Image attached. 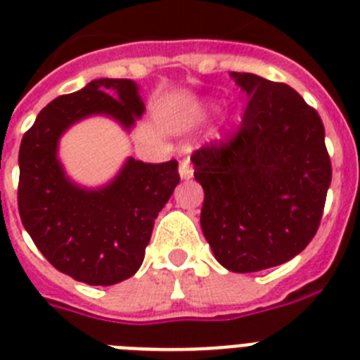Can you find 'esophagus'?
Here are the masks:
<instances>
[{
	"mask_svg": "<svg viewBox=\"0 0 360 360\" xmlns=\"http://www.w3.org/2000/svg\"><path fill=\"white\" fill-rule=\"evenodd\" d=\"M178 173H180V178H182V180H189V178H193V165L189 164V160H182V162H180Z\"/></svg>",
	"mask_w": 360,
	"mask_h": 360,
	"instance_id": "1",
	"label": "esophagus"
}]
</instances>
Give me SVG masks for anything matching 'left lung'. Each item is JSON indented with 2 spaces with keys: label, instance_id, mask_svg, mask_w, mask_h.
I'll return each mask as SVG.
<instances>
[{
  "label": "left lung",
  "instance_id": "left-lung-1",
  "mask_svg": "<svg viewBox=\"0 0 360 360\" xmlns=\"http://www.w3.org/2000/svg\"><path fill=\"white\" fill-rule=\"evenodd\" d=\"M245 92L233 140L191 156L204 189L200 226L214 259L235 273L281 266L311 242L331 184L324 125L285 84L231 72Z\"/></svg>",
  "mask_w": 360,
  "mask_h": 360
}]
</instances>
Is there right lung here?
Instances as JSON below:
<instances>
[{
  "instance_id": "1",
  "label": "right lung",
  "mask_w": 360,
  "mask_h": 360,
  "mask_svg": "<svg viewBox=\"0 0 360 360\" xmlns=\"http://www.w3.org/2000/svg\"><path fill=\"white\" fill-rule=\"evenodd\" d=\"M143 110L133 79H92L39 110L21 140V222L43 257L78 282L112 285L140 269L156 217L180 174L176 160L143 164L129 156L109 184L84 187L58 158L60 138L91 116H107L131 131Z\"/></svg>"
}]
</instances>
